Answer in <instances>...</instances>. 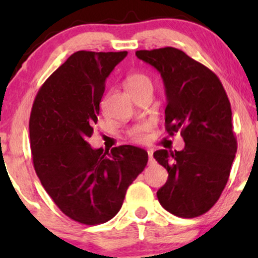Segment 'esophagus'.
<instances>
[{"label":"esophagus","instance_id":"obj_1","mask_svg":"<svg viewBox=\"0 0 258 258\" xmlns=\"http://www.w3.org/2000/svg\"><path fill=\"white\" fill-rule=\"evenodd\" d=\"M148 156H149V162H153V161H154L153 150H148Z\"/></svg>","mask_w":258,"mask_h":258}]
</instances>
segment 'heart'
Segmentation results:
<instances>
[{"mask_svg":"<svg viewBox=\"0 0 258 258\" xmlns=\"http://www.w3.org/2000/svg\"><path fill=\"white\" fill-rule=\"evenodd\" d=\"M126 86L127 90L130 91V93H136L144 88H153V82L152 79L149 76L146 75L143 73H133L131 75L127 76L126 79ZM152 130V123L149 122H143L139 123V125L133 126L128 131V136L132 141L138 142H146L148 138V133Z\"/></svg>","mask_w":258,"mask_h":258,"instance_id":"obj_1","label":"heart"}]
</instances>
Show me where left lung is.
<instances>
[{
  "mask_svg": "<svg viewBox=\"0 0 258 258\" xmlns=\"http://www.w3.org/2000/svg\"><path fill=\"white\" fill-rule=\"evenodd\" d=\"M136 55L161 74L166 91L165 125L180 131L184 149L156 150L154 158L168 172L158 199L183 218L204 215L220 199L236 153L232 109L214 72L173 47L137 51Z\"/></svg>",
  "mask_w": 258,
  "mask_h": 258,
  "instance_id": "8db88e82",
  "label": "left lung"
}]
</instances>
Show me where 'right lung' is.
Segmentation results:
<instances>
[{"label":"right lung","mask_w":258,"mask_h":258,"mask_svg":"<svg viewBox=\"0 0 258 258\" xmlns=\"http://www.w3.org/2000/svg\"><path fill=\"white\" fill-rule=\"evenodd\" d=\"M127 52L79 51L44 81L32 104L29 131L35 171L64 215L87 226L105 223L147 166L142 148L92 149L105 80Z\"/></svg>","instance_id":"add662e5"}]
</instances>
